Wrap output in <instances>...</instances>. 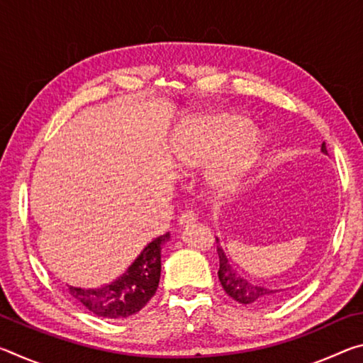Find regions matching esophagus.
Wrapping results in <instances>:
<instances>
[{"label":"esophagus","mask_w":363,"mask_h":363,"mask_svg":"<svg viewBox=\"0 0 363 363\" xmlns=\"http://www.w3.org/2000/svg\"><path fill=\"white\" fill-rule=\"evenodd\" d=\"M195 220H196L195 214L192 211H186V213L181 214L179 219H177V223H179L181 227H187V225L195 224Z\"/></svg>","instance_id":"1"}]
</instances>
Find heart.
Returning <instances> with one entry per match:
<instances>
[{
	"label": "heart",
	"instance_id": "b5f03b06",
	"mask_svg": "<svg viewBox=\"0 0 363 363\" xmlns=\"http://www.w3.org/2000/svg\"><path fill=\"white\" fill-rule=\"evenodd\" d=\"M264 140L251 121L235 113H219L192 121L176 140L174 167L190 174L210 164L206 186L224 196L242 186L261 157Z\"/></svg>",
	"mask_w": 363,
	"mask_h": 363
}]
</instances>
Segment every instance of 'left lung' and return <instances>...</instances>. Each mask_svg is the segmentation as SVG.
<instances>
[{"label": "left lung", "instance_id": "left-lung-1", "mask_svg": "<svg viewBox=\"0 0 363 363\" xmlns=\"http://www.w3.org/2000/svg\"><path fill=\"white\" fill-rule=\"evenodd\" d=\"M322 152L327 155V145H325V143L322 144ZM216 243H218V256H219L218 277H219L220 285L224 288V291L229 294L232 299H235L237 303L240 304H250V306H269V304L277 303L280 299H284L285 296L284 290H272V288L253 284V281L242 277V275L230 266V262L227 259L223 247L219 245V238H216Z\"/></svg>", "mask_w": 363, "mask_h": 363}]
</instances>
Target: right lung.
I'll return each mask as SVG.
<instances>
[{"label":"right lung","instance_id":"add662e5","mask_svg":"<svg viewBox=\"0 0 363 363\" xmlns=\"http://www.w3.org/2000/svg\"><path fill=\"white\" fill-rule=\"evenodd\" d=\"M168 240L169 233L152 240L126 272L110 284L96 288L69 285L70 294L97 317L126 318L138 314L157 291L162 272V248Z\"/></svg>","mask_w":363,"mask_h":363}]
</instances>
